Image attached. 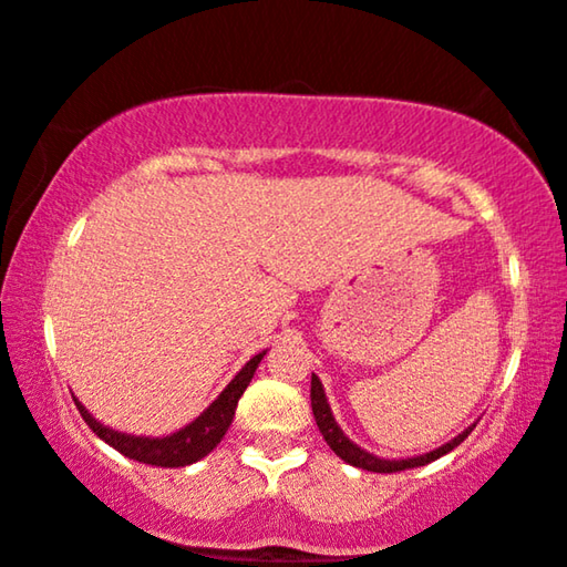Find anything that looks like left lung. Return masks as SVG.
Wrapping results in <instances>:
<instances>
[{
	"mask_svg": "<svg viewBox=\"0 0 567 567\" xmlns=\"http://www.w3.org/2000/svg\"><path fill=\"white\" fill-rule=\"evenodd\" d=\"M310 401H312V414H315V422H318V427L322 432V437H326V443L330 445V451H333L338 458H343L351 466L357 468H364V472H374V474H393V472H406V468H416V466H424V463L430 461H437L440 455L451 453L453 447H458L463 440L472 435V430L476 424H472L468 430H463L461 435H455L451 443L435 447V451L424 453V455H414V458H399V461H391V458H378V455L367 453L359 447L357 443H351V440L343 435V430L338 427L333 411H330V403L326 399V391H322V382L318 374H312V391H310Z\"/></svg>",
	"mask_w": 567,
	"mask_h": 567,
	"instance_id": "8db88e82",
	"label": "left lung"
}]
</instances>
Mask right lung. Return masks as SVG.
<instances>
[{
  "label": "right lung",
  "instance_id": "obj_1",
  "mask_svg": "<svg viewBox=\"0 0 567 567\" xmlns=\"http://www.w3.org/2000/svg\"><path fill=\"white\" fill-rule=\"evenodd\" d=\"M262 357H266V351L249 359V362L237 372V378L220 391L218 399L213 401L210 406L195 419V422H189L187 427H182L179 432H174V435H166V437L127 435V432L106 427V424H101L99 419H93V414H87V409L75 399V395H72V399H75V406L80 411V416L85 419L87 427L104 440V443L112 445L114 451H120L132 461L148 463V466L179 468L205 458V455H208L213 447L224 440L226 430H229V424L234 422V411H237L241 393L247 391L249 380H252V374Z\"/></svg>",
  "mask_w": 567,
  "mask_h": 567
}]
</instances>
